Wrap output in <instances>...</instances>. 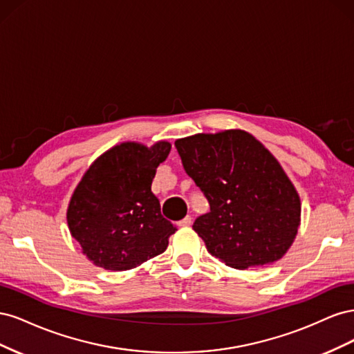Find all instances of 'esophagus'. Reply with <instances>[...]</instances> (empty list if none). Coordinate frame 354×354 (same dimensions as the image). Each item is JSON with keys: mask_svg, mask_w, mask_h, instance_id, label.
<instances>
[{"mask_svg": "<svg viewBox=\"0 0 354 354\" xmlns=\"http://www.w3.org/2000/svg\"><path fill=\"white\" fill-rule=\"evenodd\" d=\"M177 224H178V226H190V224H192V217L186 216L183 220H180Z\"/></svg>", "mask_w": 354, "mask_h": 354, "instance_id": "esophagus-1", "label": "esophagus"}]
</instances>
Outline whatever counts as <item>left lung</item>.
<instances>
[{
  "label": "left lung",
  "mask_w": 354,
  "mask_h": 354,
  "mask_svg": "<svg viewBox=\"0 0 354 354\" xmlns=\"http://www.w3.org/2000/svg\"><path fill=\"white\" fill-rule=\"evenodd\" d=\"M176 147L209 203L194 223L208 252L239 270L281 260L298 232L301 202L277 159L242 130L178 138Z\"/></svg>",
  "instance_id": "1"
}]
</instances>
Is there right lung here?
I'll use <instances>...</instances> for the list:
<instances>
[{
    "label": "right lung",
    "instance_id": "1",
    "mask_svg": "<svg viewBox=\"0 0 354 354\" xmlns=\"http://www.w3.org/2000/svg\"><path fill=\"white\" fill-rule=\"evenodd\" d=\"M171 151L127 142L94 160L71 198L66 218L72 236L95 266L130 270L162 254L176 227L160 214L152 194L156 168Z\"/></svg>",
    "mask_w": 354,
    "mask_h": 354
}]
</instances>
